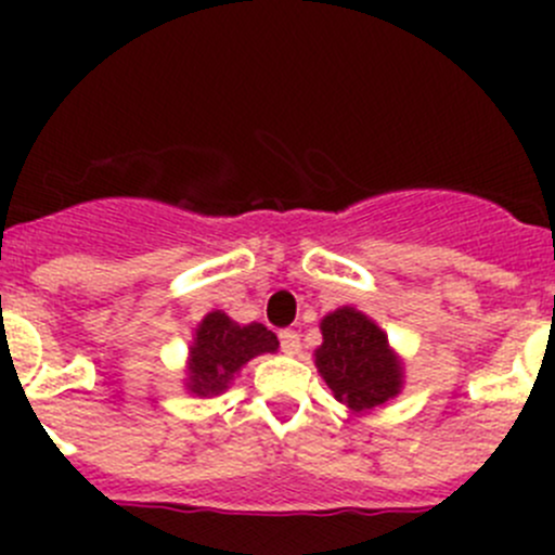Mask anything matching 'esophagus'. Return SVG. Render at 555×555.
Masks as SVG:
<instances>
[{
  "label": "esophagus",
  "instance_id": "obj_1",
  "mask_svg": "<svg viewBox=\"0 0 555 555\" xmlns=\"http://www.w3.org/2000/svg\"><path fill=\"white\" fill-rule=\"evenodd\" d=\"M279 344H282L284 354L293 357L300 351V335L295 333V330H282V333H279Z\"/></svg>",
  "mask_w": 555,
  "mask_h": 555
}]
</instances>
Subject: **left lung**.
<instances>
[{
  "label": "left lung",
  "instance_id": "left-lung-1",
  "mask_svg": "<svg viewBox=\"0 0 555 555\" xmlns=\"http://www.w3.org/2000/svg\"><path fill=\"white\" fill-rule=\"evenodd\" d=\"M319 330L322 346L313 357L335 400L351 413H367L400 395L402 365L373 319L344 306L327 313Z\"/></svg>",
  "mask_w": 555,
  "mask_h": 555
}]
</instances>
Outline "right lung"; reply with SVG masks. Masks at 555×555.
Wrapping results in <instances>:
<instances>
[{
    "label": "right lung",
    "mask_w": 555,
    "mask_h": 555,
    "mask_svg": "<svg viewBox=\"0 0 555 555\" xmlns=\"http://www.w3.org/2000/svg\"><path fill=\"white\" fill-rule=\"evenodd\" d=\"M276 349V335L266 324H238L222 311L206 313L190 346L188 391L195 397L222 395L246 362Z\"/></svg>",
    "instance_id": "right-lung-1"
}]
</instances>
